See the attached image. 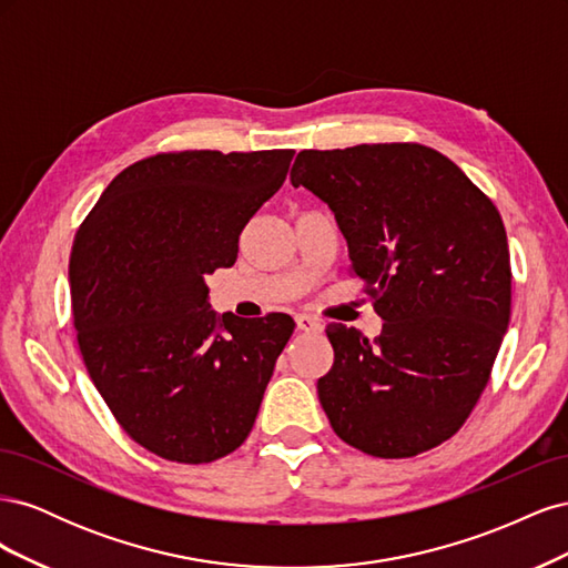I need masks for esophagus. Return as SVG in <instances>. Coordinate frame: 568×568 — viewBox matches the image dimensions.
<instances>
[{
  "label": "esophagus",
  "instance_id": "esophagus-1",
  "mask_svg": "<svg viewBox=\"0 0 568 568\" xmlns=\"http://www.w3.org/2000/svg\"><path fill=\"white\" fill-rule=\"evenodd\" d=\"M296 326L301 332H322V322L317 320V317H313V315H298L296 317Z\"/></svg>",
  "mask_w": 568,
  "mask_h": 568
}]
</instances>
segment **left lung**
Segmentation results:
<instances>
[{
    "mask_svg": "<svg viewBox=\"0 0 568 568\" xmlns=\"http://www.w3.org/2000/svg\"><path fill=\"white\" fill-rule=\"evenodd\" d=\"M291 184L329 205L382 334L326 326L334 365L317 382L341 440L415 457L467 422L511 307L507 232L493 201L422 144L301 151Z\"/></svg>",
    "mask_w": 568,
    "mask_h": 568,
    "instance_id": "1",
    "label": "left lung"
}]
</instances>
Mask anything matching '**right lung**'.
Listing matches in <instances>:
<instances>
[{
	"instance_id": "right-lung-1",
	"label": "right lung",
	"mask_w": 568,
	"mask_h": 568,
	"mask_svg": "<svg viewBox=\"0 0 568 568\" xmlns=\"http://www.w3.org/2000/svg\"><path fill=\"white\" fill-rule=\"evenodd\" d=\"M294 153H156L125 168L75 234L68 284L84 367L153 455L205 464L251 434L296 324L217 315L205 277L234 265L239 234Z\"/></svg>"
}]
</instances>
